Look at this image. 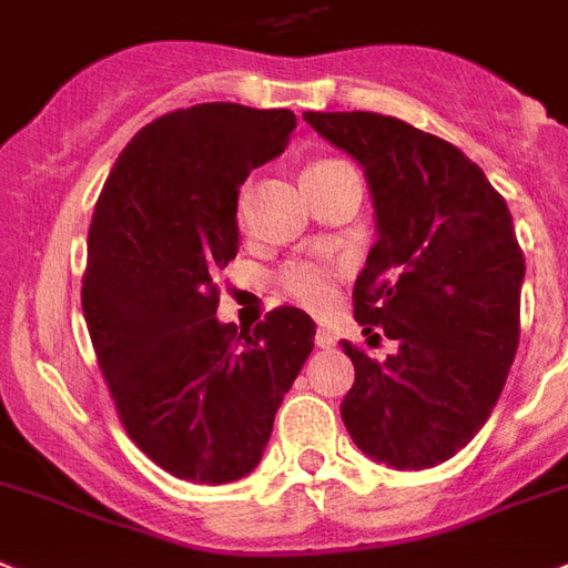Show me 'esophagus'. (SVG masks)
<instances>
[{
  "mask_svg": "<svg viewBox=\"0 0 568 568\" xmlns=\"http://www.w3.org/2000/svg\"><path fill=\"white\" fill-rule=\"evenodd\" d=\"M336 333L331 331V327H318L316 331V344L322 347V351H331V347H336Z\"/></svg>",
  "mask_w": 568,
  "mask_h": 568,
  "instance_id": "obj_1",
  "label": "esophagus"
}]
</instances>
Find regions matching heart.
<instances>
[{
    "label": "heart",
    "mask_w": 568,
    "mask_h": 568,
    "mask_svg": "<svg viewBox=\"0 0 568 568\" xmlns=\"http://www.w3.org/2000/svg\"><path fill=\"white\" fill-rule=\"evenodd\" d=\"M336 163H342V160H318L310 169L336 166ZM241 210H244V195H241ZM338 281H342V270L331 261L318 258L290 261V264L281 266L278 273V287L284 290V295L310 313H327L336 304Z\"/></svg>",
    "instance_id": "b5f03b06"
}]
</instances>
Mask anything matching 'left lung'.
<instances>
[{"label": "left lung", "mask_w": 568, "mask_h": 568, "mask_svg": "<svg viewBox=\"0 0 568 568\" xmlns=\"http://www.w3.org/2000/svg\"><path fill=\"white\" fill-rule=\"evenodd\" d=\"M365 169L376 244L353 287L367 344L344 342L356 382L342 402L353 443L376 463L423 471L471 443L506 385L520 342L526 261L511 212L457 145L373 111H304Z\"/></svg>", "instance_id": "8db88e82"}]
</instances>
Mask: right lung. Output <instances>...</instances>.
Wrapping results in <instances>:
<instances>
[{
    "mask_svg": "<svg viewBox=\"0 0 568 568\" xmlns=\"http://www.w3.org/2000/svg\"><path fill=\"white\" fill-rule=\"evenodd\" d=\"M287 109L201 103L143 125L111 169L89 230L82 313L120 423L178 479L221 486L261 463L316 324L273 310L252 333L215 318L237 252V186L278 158Z\"/></svg>",
    "mask_w": 568,
    "mask_h": 568,
    "instance_id": "add662e5",
    "label": "right lung"
}]
</instances>
